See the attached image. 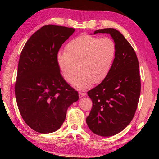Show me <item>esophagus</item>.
Wrapping results in <instances>:
<instances>
[{
	"mask_svg": "<svg viewBox=\"0 0 159 159\" xmlns=\"http://www.w3.org/2000/svg\"><path fill=\"white\" fill-rule=\"evenodd\" d=\"M79 98H83V97H84L85 95V93H83V92H79Z\"/></svg>",
	"mask_w": 159,
	"mask_h": 159,
	"instance_id": "34e87169",
	"label": "esophagus"
}]
</instances>
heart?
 <instances>
[{"instance_id": "1", "label": "heart", "mask_w": 159, "mask_h": 159, "mask_svg": "<svg viewBox=\"0 0 159 159\" xmlns=\"http://www.w3.org/2000/svg\"><path fill=\"white\" fill-rule=\"evenodd\" d=\"M116 53L115 42L111 38H99L83 34L71 40L66 46V52L59 53L57 64L63 79L73 81L78 89L84 90L93 83H99L108 76Z\"/></svg>"}]
</instances>
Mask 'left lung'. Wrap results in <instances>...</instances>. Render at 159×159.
I'll use <instances>...</instances> for the list:
<instances>
[{"instance_id": "1", "label": "left lung", "mask_w": 159, "mask_h": 159, "mask_svg": "<svg viewBox=\"0 0 159 159\" xmlns=\"http://www.w3.org/2000/svg\"><path fill=\"white\" fill-rule=\"evenodd\" d=\"M98 33L111 35L116 53L108 76L88 92L93 107L86 123L95 134L109 137L121 132L133 120L140 95V75L136 53L119 31L107 28L94 34Z\"/></svg>"}]
</instances>
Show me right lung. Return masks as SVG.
Segmentation results:
<instances>
[{
    "mask_svg": "<svg viewBox=\"0 0 159 159\" xmlns=\"http://www.w3.org/2000/svg\"><path fill=\"white\" fill-rule=\"evenodd\" d=\"M74 28L45 25L29 38L18 63L15 93L25 123L40 133L58 130L79 94L60 74L57 57Z\"/></svg>",
    "mask_w": 159,
    "mask_h": 159,
    "instance_id": "1",
    "label": "right lung"
}]
</instances>
